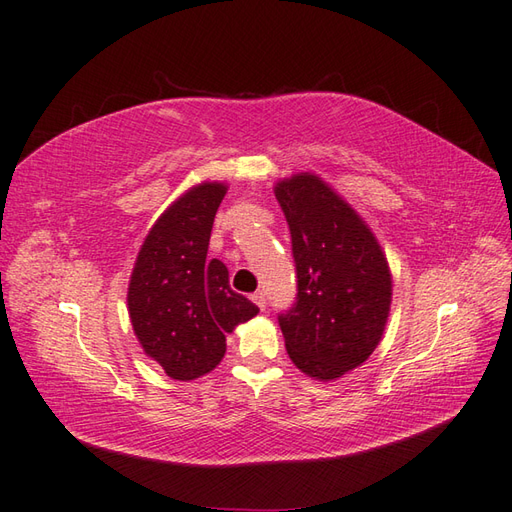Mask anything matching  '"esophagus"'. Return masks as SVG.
Here are the masks:
<instances>
[{"label": "esophagus", "mask_w": 512, "mask_h": 512, "mask_svg": "<svg viewBox=\"0 0 512 512\" xmlns=\"http://www.w3.org/2000/svg\"><path fill=\"white\" fill-rule=\"evenodd\" d=\"M252 302H254L260 310H265V306H267V299H265V295L260 293V291H256V293L252 295Z\"/></svg>", "instance_id": "34e87169"}]
</instances>
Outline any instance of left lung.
<instances>
[{
	"label": "left lung",
	"mask_w": 512,
	"mask_h": 512,
	"mask_svg": "<svg viewBox=\"0 0 512 512\" xmlns=\"http://www.w3.org/2000/svg\"><path fill=\"white\" fill-rule=\"evenodd\" d=\"M291 230L297 297L278 315L297 369L336 380L376 350L389 317L393 282L382 247L356 210L315 173L276 184Z\"/></svg>",
	"instance_id": "1"
}]
</instances>
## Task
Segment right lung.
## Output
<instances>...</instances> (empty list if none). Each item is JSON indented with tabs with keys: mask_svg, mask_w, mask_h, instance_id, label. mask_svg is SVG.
<instances>
[{
	"mask_svg": "<svg viewBox=\"0 0 512 512\" xmlns=\"http://www.w3.org/2000/svg\"><path fill=\"white\" fill-rule=\"evenodd\" d=\"M228 186L202 182L178 197L149 230L128 286V310L143 352L173 380H195L226 354V334L258 315L230 289L228 267L206 258Z\"/></svg>",
	"mask_w": 512,
	"mask_h": 512,
	"instance_id": "obj_1",
	"label": "right lung"
}]
</instances>
